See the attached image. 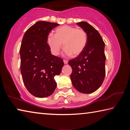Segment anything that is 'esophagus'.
Returning a JSON list of instances; mask_svg holds the SVG:
<instances>
[{
    "mask_svg": "<svg viewBox=\"0 0 130 130\" xmlns=\"http://www.w3.org/2000/svg\"><path fill=\"white\" fill-rule=\"evenodd\" d=\"M63 62H64L65 64H67V63H68V61L66 60H63Z\"/></svg>",
    "mask_w": 130,
    "mask_h": 130,
    "instance_id": "obj_1",
    "label": "esophagus"
}]
</instances>
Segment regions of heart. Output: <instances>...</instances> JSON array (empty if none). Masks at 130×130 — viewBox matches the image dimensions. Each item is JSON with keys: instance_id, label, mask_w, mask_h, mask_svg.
Masks as SVG:
<instances>
[{"instance_id": "b5f03b06", "label": "heart", "mask_w": 130, "mask_h": 130, "mask_svg": "<svg viewBox=\"0 0 130 130\" xmlns=\"http://www.w3.org/2000/svg\"><path fill=\"white\" fill-rule=\"evenodd\" d=\"M88 37L86 31L70 26H63L55 30L54 36L49 34L47 44L53 54L58 56L62 47L65 53L72 57L78 56L86 46Z\"/></svg>"}]
</instances>
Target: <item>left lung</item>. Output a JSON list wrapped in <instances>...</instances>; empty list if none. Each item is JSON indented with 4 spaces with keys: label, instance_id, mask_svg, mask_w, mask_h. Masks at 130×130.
<instances>
[{
    "label": "left lung",
    "instance_id": "8db88e82",
    "mask_svg": "<svg viewBox=\"0 0 130 130\" xmlns=\"http://www.w3.org/2000/svg\"><path fill=\"white\" fill-rule=\"evenodd\" d=\"M86 31L88 41L84 50L69 65L72 68L70 75L75 89L83 93H91L102 85L105 75V43L93 26L86 22L77 23Z\"/></svg>",
    "mask_w": 130,
    "mask_h": 130
}]
</instances>
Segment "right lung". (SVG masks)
I'll return each mask as SVG.
<instances>
[{
  "label": "right lung",
  "instance_id": "obj_1",
  "mask_svg": "<svg viewBox=\"0 0 130 130\" xmlns=\"http://www.w3.org/2000/svg\"><path fill=\"white\" fill-rule=\"evenodd\" d=\"M59 24L38 21L24 34L19 50L21 72L28 91L37 98H43L54 92L57 83L54 76L59 75L63 60L52 55L47 43L49 32Z\"/></svg>",
  "mask_w": 130,
  "mask_h": 130
}]
</instances>
